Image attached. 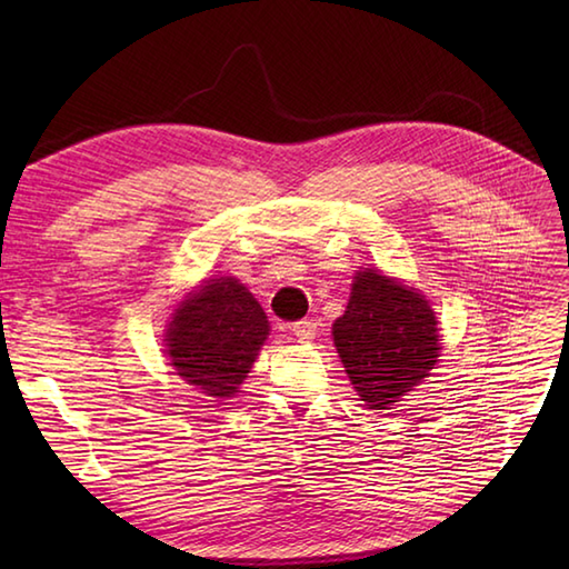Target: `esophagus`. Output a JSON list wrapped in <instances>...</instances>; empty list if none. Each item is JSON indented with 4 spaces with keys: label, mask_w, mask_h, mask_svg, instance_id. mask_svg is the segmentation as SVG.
Wrapping results in <instances>:
<instances>
[{
    "label": "esophagus",
    "mask_w": 569,
    "mask_h": 569,
    "mask_svg": "<svg viewBox=\"0 0 569 569\" xmlns=\"http://www.w3.org/2000/svg\"><path fill=\"white\" fill-rule=\"evenodd\" d=\"M291 332L296 335L298 342H312V340H316V335H318V322L316 320H300V322L293 325Z\"/></svg>",
    "instance_id": "esophagus-1"
}]
</instances>
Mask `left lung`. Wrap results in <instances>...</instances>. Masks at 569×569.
Returning a JSON list of instances; mask_svg holds the SVG:
<instances>
[{"mask_svg": "<svg viewBox=\"0 0 569 569\" xmlns=\"http://www.w3.org/2000/svg\"><path fill=\"white\" fill-rule=\"evenodd\" d=\"M332 340L349 381L371 410H386L430 377L440 357L426 296L373 269L359 271Z\"/></svg>", "mask_w": 569, "mask_h": 569, "instance_id": "1", "label": "left lung"}]
</instances>
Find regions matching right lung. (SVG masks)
I'll use <instances>...</instances> for the list:
<instances>
[{
    "label": "right lung",
    "instance_id": "right-lung-1",
    "mask_svg": "<svg viewBox=\"0 0 569 569\" xmlns=\"http://www.w3.org/2000/svg\"><path fill=\"white\" fill-rule=\"evenodd\" d=\"M266 337L269 320L257 298L237 278L220 276L186 296L163 342L178 377L204 396L232 398Z\"/></svg>",
    "mask_w": 569,
    "mask_h": 569
}]
</instances>
